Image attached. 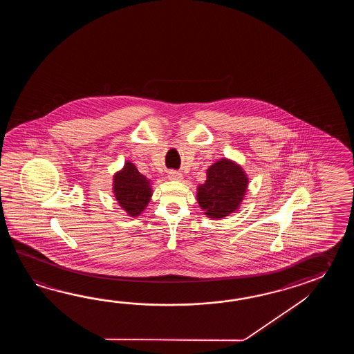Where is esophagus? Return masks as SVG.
Returning a JSON list of instances; mask_svg holds the SVG:
<instances>
[{"instance_id":"obj_1","label":"esophagus","mask_w":354,"mask_h":354,"mask_svg":"<svg viewBox=\"0 0 354 354\" xmlns=\"http://www.w3.org/2000/svg\"><path fill=\"white\" fill-rule=\"evenodd\" d=\"M168 178L172 180H182V174L180 172H177V171H169L168 172Z\"/></svg>"}]
</instances>
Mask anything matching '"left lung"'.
I'll return each mask as SVG.
<instances>
[{"instance_id": "obj_1", "label": "left lung", "mask_w": 354, "mask_h": 354, "mask_svg": "<svg viewBox=\"0 0 354 354\" xmlns=\"http://www.w3.org/2000/svg\"><path fill=\"white\" fill-rule=\"evenodd\" d=\"M207 180L197 187V201L209 218H225L238 210L248 178L241 166L223 158L209 167Z\"/></svg>"}]
</instances>
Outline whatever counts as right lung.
Listing matches in <instances>:
<instances>
[{
	"instance_id": "add662e5",
	"label": "right lung",
	"mask_w": 354,
	"mask_h": 354,
	"mask_svg": "<svg viewBox=\"0 0 354 354\" xmlns=\"http://www.w3.org/2000/svg\"><path fill=\"white\" fill-rule=\"evenodd\" d=\"M113 194L122 210L136 218L151 201V183L131 162H127L113 176Z\"/></svg>"
}]
</instances>
